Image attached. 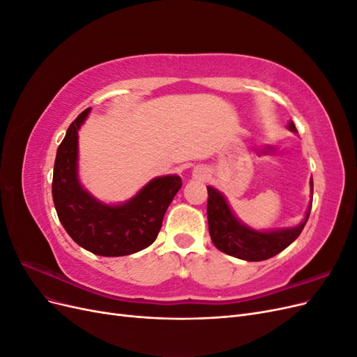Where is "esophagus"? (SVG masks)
<instances>
[{
	"instance_id": "1",
	"label": "esophagus",
	"mask_w": 357,
	"mask_h": 357,
	"mask_svg": "<svg viewBox=\"0 0 357 357\" xmlns=\"http://www.w3.org/2000/svg\"><path fill=\"white\" fill-rule=\"evenodd\" d=\"M193 177L198 178V180H205L208 177V171L207 168L204 167H197L195 169H193Z\"/></svg>"
}]
</instances>
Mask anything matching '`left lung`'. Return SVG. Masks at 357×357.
<instances>
[{"label": "left lung", "instance_id": "left-lung-1", "mask_svg": "<svg viewBox=\"0 0 357 357\" xmlns=\"http://www.w3.org/2000/svg\"><path fill=\"white\" fill-rule=\"evenodd\" d=\"M291 132H298L294 122H289L287 126ZM312 190V180L310 181ZM208 202H207V218H208V231L213 244L220 252L243 259V261H265L283 252L286 247L294 243L310 218V208L302 220L295 228L277 229V231H255L248 226L243 225L235 218L231 211L228 202L219 190L211 186H207Z\"/></svg>", "mask_w": 357, "mask_h": 357}]
</instances>
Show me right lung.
<instances>
[{
	"mask_svg": "<svg viewBox=\"0 0 357 357\" xmlns=\"http://www.w3.org/2000/svg\"><path fill=\"white\" fill-rule=\"evenodd\" d=\"M91 109L68 126L53 167L52 197L67 234L98 256H126L152 244L172 198L181 188L178 176L156 177L121 205H107L86 192L77 177V131Z\"/></svg>",
	"mask_w": 357,
	"mask_h": 357,
	"instance_id": "right-lung-1",
	"label": "right lung"
}]
</instances>
